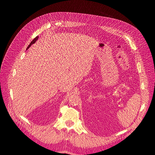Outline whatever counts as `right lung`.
Segmentation results:
<instances>
[{
    "instance_id": "obj_1",
    "label": "right lung",
    "mask_w": 155,
    "mask_h": 155,
    "mask_svg": "<svg viewBox=\"0 0 155 155\" xmlns=\"http://www.w3.org/2000/svg\"><path fill=\"white\" fill-rule=\"evenodd\" d=\"M38 36H36V38H35L33 40H32V41H31V43L29 44V45L28 46V48H27V49H28V48H29V47L31 46V45L34 44V43H35L36 41V40L38 39Z\"/></svg>"
}]
</instances>
